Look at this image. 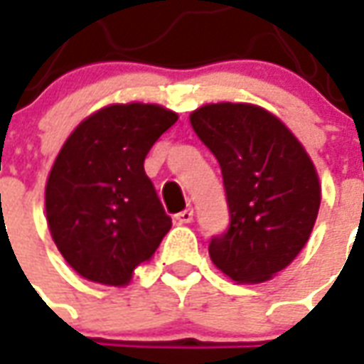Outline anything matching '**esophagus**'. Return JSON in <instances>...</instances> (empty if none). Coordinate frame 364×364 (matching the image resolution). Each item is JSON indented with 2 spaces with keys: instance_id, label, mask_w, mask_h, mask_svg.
I'll list each match as a JSON object with an SVG mask.
<instances>
[{
  "instance_id": "34e87169",
  "label": "esophagus",
  "mask_w": 364,
  "mask_h": 364,
  "mask_svg": "<svg viewBox=\"0 0 364 364\" xmlns=\"http://www.w3.org/2000/svg\"><path fill=\"white\" fill-rule=\"evenodd\" d=\"M175 220H177L179 225H187V223H191V220H193V208H185L181 213H177V215H175Z\"/></svg>"
}]
</instances>
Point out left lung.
<instances>
[{"label": "left lung", "mask_w": 364, "mask_h": 364, "mask_svg": "<svg viewBox=\"0 0 364 364\" xmlns=\"http://www.w3.org/2000/svg\"><path fill=\"white\" fill-rule=\"evenodd\" d=\"M191 126L217 157L230 225L208 242L210 260L235 282H266L306 246L321 187L304 146L252 104H207Z\"/></svg>", "instance_id": "left-lung-1"}]
</instances>
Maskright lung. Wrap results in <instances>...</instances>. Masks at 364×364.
Listing matches in <instances>:
<instances>
[{"label":"right lung","mask_w":364,"mask_h":364,"mask_svg":"<svg viewBox=\"0 0 364 364\" xmlns=\"http://www.w3.org/2000/svg\"><path fill=\"white\" fill-rule=\"evenodd\" d=\"M177 114L157 104L94 112L58 151L45 189L58 252L82 278L126 286L171 228L144 159Z\"/></svg>","instance_id":"right-lung-1"}]
</instances>
